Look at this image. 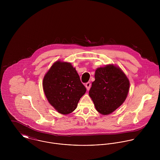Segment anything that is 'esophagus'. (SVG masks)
Returning <instances> with one entry per match:
<instances>
[{"label": "esophagus", "mask_w": 160, "mask_h": 160, "mask_svg": "<svg viewBox=\"0 0 160 160\" xmlns=\"http://www.w3.org/2000/svg\"><path fill=\"white\" fill-rule=\"evenodd\" d=\"M85 86H86V88L87 90H88V91H89V90L90 89V88H91V82H87V83L85 84Z\"/></svg>", "instance_id": "obj_1"}]
</instances>
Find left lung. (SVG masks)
Wrapping results in <instances>:
<instances>
[{"instance_id":"left-lung-1","label":"left lung","mask_w":160,"mask_h":160,"mask_svg":"<svg viewBox=\"0 0 160 160\" xmlns=\"http://www.w3.org/2000/svg\"><path fill=\"white\" fill-rule=\"evenodd\" d=\"M129 86L126 74L114 65L97 69L89 92L97 111L103 115L113 113L125 101Z\"/></svg>"}]
</instances>
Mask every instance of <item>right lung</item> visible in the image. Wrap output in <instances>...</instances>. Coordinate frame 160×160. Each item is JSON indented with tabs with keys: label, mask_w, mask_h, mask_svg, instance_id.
<instances>
[{
	"label": "right lung",
	"mask_w": 160,
	"mask_h": 160,
	"mask_svg": "<svg viewBox=\"0 0 160 160\" xmlns=\"http://www.w3.org/2000/svg\"><path fill=\"white\" fill-rule=\"evenodd\" d=\"M42 86L49 103L62 114L72 112L86 92L75 68L61 61L55 62L47 71Z\"/></svg>",
	"instance_id": "add662e5"
}]
</instances>
